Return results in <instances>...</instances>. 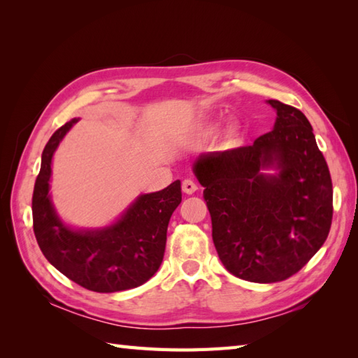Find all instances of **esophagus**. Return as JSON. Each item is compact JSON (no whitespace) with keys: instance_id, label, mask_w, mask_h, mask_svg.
Wrapping results in <instances>:
<instances>
[{"instance_id":"esophagus-1","label":"esophagus","mask_w":358,"mask_h":358,"mask_svg":"<svg viewBox=\"0 0 358 358\" xmlns=\"http://www.w3.org/2000/svg\"><path fill=\"white\" fill-rule=\"evenodd\" d=\"M181 189H183L185 194L192 195V194L196 192V189H199V186H196L195 181H192V180H185V181H183V186H181Z\"/></svg>"}]
</instances>
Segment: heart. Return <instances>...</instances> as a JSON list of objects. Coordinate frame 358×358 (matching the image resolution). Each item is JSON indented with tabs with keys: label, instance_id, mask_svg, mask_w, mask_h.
<instances>
[{
	"label": "heart",
	"instance_id": "1",
	"mask_svg": "<svg viewBox=\"0 0 358 358\" xmlns=\"http://www.w3.org/2000/svg\"><path fill=\"white\" fill-rule=\"evenodd\" d=\"M218 132V124H203L199 127V131H196V136H199L200 140H208L212 138V136L217 135ZM238 140V129L237 127H229L226 132V141L229 146L232 144L237 143Z\"/></svg>",
	"mask_w": 358,
	"mask_h": 358
}]
</instances>
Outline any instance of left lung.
Wrapping results in <instances>:
<instances>
[{
  "label": "left lung",
  "mask_w": 358,
  "mask_h": 358,
  "mask_svg": "<svg viewBox=\"0 0 358 358\" xmlns=\"http://www.w3.org/2000/svg\"><path fill=\"white\" fill-rule=\"evenodd\" d=\"M268 104L277 112L271 132L194 163L220 260L254 283L299 272L323 246L332 222L331 173L313 126L292 106Z\"/></svg>",
  "instance_id": "8db88e82"
}]
</instances>
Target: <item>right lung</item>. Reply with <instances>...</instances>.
Instances as JSON below:
<instances>
[{
  "mask_svg": "<svg viewBox=\"0 0 358 358\" xmlns=\"http://www.w3.org/2000/svg\"><path fill=\"white\" fill-rule=\"evenodd\" d=\"M77 121L59 127L43 150L32 196L38 246L53 268L89 291L118 292L141 286L163 262L167 224L181 203V183L177 180L163 191L138 195L109 226L77 229L66 224L49 194L52 158Z\"/></svg>",
  "mask_w": 358,
  "mask_h": 358,
  "instance_id": "right-lung-1",
  "label": "right lung"
}]
</instances>
